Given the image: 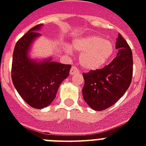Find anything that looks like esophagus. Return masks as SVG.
<instances>
[{
	"instance_id": "34e87169",
	"label": "esophagus",
	"mask_w": 146,
	"mask_h": 146,
	"mask_svg": "<svg viewBox=\"0 0 146 146\" xmlns=\"http://www.w3.org/2000/svg\"><path fill=\"white\" fill-rule=\"evenodd\" d=\"M76 73H80V70H78L76 66H72V67L70 69V74L72 76L74 75V74H76Z\"/></svg>"
}]
</instances>
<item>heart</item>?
I'll list each match as a JSON object with an SVG mask.
<instances>
[{
    "label": "heart",
    "instance_id": "obj_1",
    "mask_svg": "<svg viewBox=\"0 0 146 146\" xmlns=\"http://www.w3.org/2000/svg\"><path fill=\"white\" fill-rule=\"evenodd\" d=\"M73 48L81 53L80 63L86 70L94 71L102 68L111 59L113 54L112 42L105 40L103 36L90 35L76 38L73 42ZM66 52L72 51L66 48Z\"/></svg>",
    "mask_w": 146,
    "mask_h": 146
}]
</instances>
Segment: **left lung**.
Returning <instances> with one entry per match:
<instances>
[{
    "instance_id": "obj_1",
    "label": "left lung",
    "mask_w": 146,
    "mask_h": 146,
    "mask_svg": "<svg viewBox=\"0 0 146 146\" xmlns=\"http://www.w3.org/2000/svg\"><path fill=\"white\" fill-rule=\"evenodd\" d=\"M117 57L104 67L82 73L84 101L91 108L103 111L115 104L126 92L133 77V54L127 41L119 34Z\"/></svg>"
}]
</instances>
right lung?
<instances>
[{
	"label": "right lung",
	"mask_w": 146,
	"mask_h": 146,
	"mask_svg": "<svg viewBox=\"0 0 146 146\" xmlns=\"http://www.w3.org/2000/svg\"><path fill=\"white\" fill-rule=\"evenodd\" d=\"M43 24L30 29L15 45L13 54L11 77L15 88L25 102L34 108L48 106L56 97L60 85L69 76L71 65L29 58L33 41L39 37Z\"/></svg>",
	"instance_id": "add662e5"
}]
</instances>
